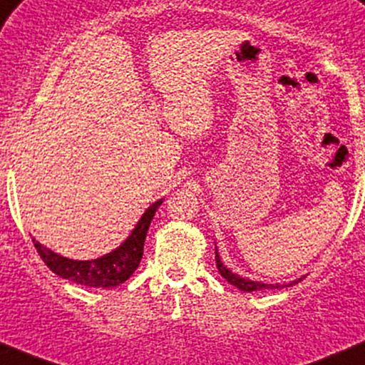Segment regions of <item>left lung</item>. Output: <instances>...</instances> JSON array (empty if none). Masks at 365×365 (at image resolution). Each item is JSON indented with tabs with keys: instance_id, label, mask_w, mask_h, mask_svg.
I'll list each match as a JSON object with an SVG mask.
<instances>
[{
	"instance_id": "left-lung-1",
	"label": "left lung",
	"mask_w": 365,
	"mask_h": 365,
	"mask_svg": "<svg viewBox=\"0 0 365 365\" xmlns=\"http://www.w3.org/2000/svg\"><path fill=\"white\" fill-rule=\"evenodd\" d=\"M215 262H217V269H219L220 276L224 277L227 282H231L232 286H236L237 289H241V292H260V289H276V288H286V286H293L297 284L298 281H302V277H298V279H294L292 282H288V284H267V282H262V281H252V279H247V277H241L240 274H235L231 271V269H227L226 265L222 264V260H220L219 257V252H217V247H215Z\"/></svg>"
}]
</instances>
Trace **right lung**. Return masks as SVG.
<instances>
[{
  "label": "right lung",
  "instance_id": "1",
  "mask_svg": "<svg viewBox=\"0 0 365 365\" xmlns=\"http://www.w3.org/2000/svg\"><path fill=\"white\" fill-rule=\"evenodd\" d=\"M163 198L151 203L138 220L130 235L125 237L120 247L112 250L103 257L93 260H73L61 257L53 250L46 248L32 237L36 250L43 259L44 264L51 269L56 276L68 279L76 284L89 286V288H115L133 276L143 259V248H145L146 232L153 219L155 212L160 207Z\"/></svg>",
  "mask_w": 365,
  "mask_h": 365
}]
</instances>
